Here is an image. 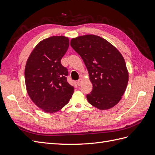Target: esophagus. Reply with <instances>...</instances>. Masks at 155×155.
Returning a JSON list of instances; mask_svg holds the SVG:
<instances>
[{"label":"esophagus","instance_id":"obj_1","mask_svg":"<svg viewBox=\"0 0 155 155\" xmlns=\"http://www.w3.org/2000/svg\"><path fill=\"white\" fill-rule=\"evenodd\" d=\"M82 83H83V80H82V79H79V80L77 81V85H78V86H81Z\"/></svg>","mask_w":155,"mask_h":155}]
</instances>
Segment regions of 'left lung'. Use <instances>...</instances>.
Wrapping results in <instances>:
<instances>
[{
	"mask_svg": "<svg viewBox=\"0 0 155 155\" xmlns=\"http://www.w3.org/2000/svg\"><path fill=\"white\" fill-rule=\"evenodd\" d=\"M88 70L93 89L87 95L89 104L100 110L113 107L121 100L129 81L124 57L116 47L96 35H85L70 41Z\"/></svg>",
	"mask_w": 155,
	"mask_h": 155,
	"instance_id": "8db88e82",
	"label": "left lung"
}]
</instances>
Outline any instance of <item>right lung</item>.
I'll return each mask as SVG.
<instances>
[{
  "label": "right lung",
  "instance_id": "obj_1",
  "mask_svg": "<svg viewBox=\"0 0 155 155\" xmlns=\"http://www.w3.org/2000/svg\"><path fill=\"white\" fill-rule=\"evenodd\" d=\"M69 39L52 36L40 41L27 60L25 70L27 92L43 111L53 113L66 105L74 91L67 82L68 70L61 63Z\"/></svg>",
  "mask_w": 155,
  "mask_h": 155
}]
</instances>
